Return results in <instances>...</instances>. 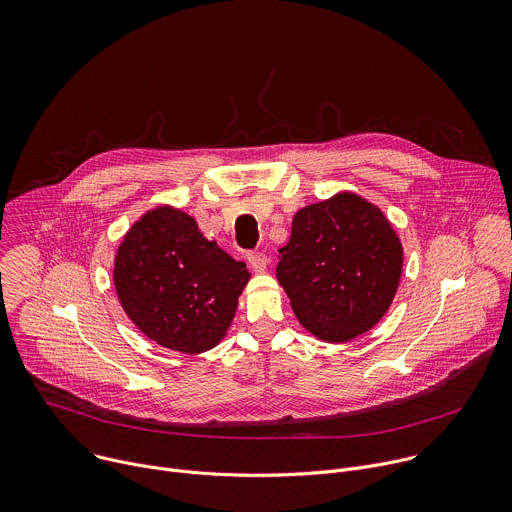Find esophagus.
Returning a JSON list of instances; mask_svg holds the SVG:
<instances>
[{"label": "esophagus", "instance_id": "1", "mask_svg": "<svg viewBox=\"0 0 512 512\" xmlns=\"http://www.w3.org/2000/svg\"><path fill=\"white\" fill-rule=\"evenodd\" d=\"M246 260H248V264H250V268H252L254 272H264V270H266V262H268V258H266V254H264V252H260V250H252V252H248V254H246Z\"/></svg>", "mask_w": 512, "mask_h": 512}]
</instances>
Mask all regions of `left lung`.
I'll use <instances>...</instances> for the list:
<instances>
[{
    "mask_svg": "<svg viewBox=\"0 0 512 512\" xmlns=\"http://www.w3.org/2000/svg\"><path fill=\"white\" fill-rule=\"evenodd\" d=\"M278 282L302 327L349 341L389 309L401 276V244L385 216L353 193L300 210L278 250Z\"/></svg>",
    "mask_w": 512,
    "mask_h": 512,
    "instance_id": "8db88e82",
    "label": "left lung"
}]
</instances>
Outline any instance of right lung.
Wrapping results in <instances>:
<instances>
[{
  "instance_id": "obj_1",
  "label": "right lung",
  "mask_w": 512,
  "mask_h": 512,
  "mask_svg": "<svg viewBox=\"0 0 512 512\" xmlns=\"http://www.w3.org/2000/svg\"><path fill=\"white\" fill-rule=\"evenodd\" d=\"M248 278L242 260L171 208L143 216L115 262L117 294L131 321L155 343L187 355L220 343Z\"/></svg>"
}]
</instances>
